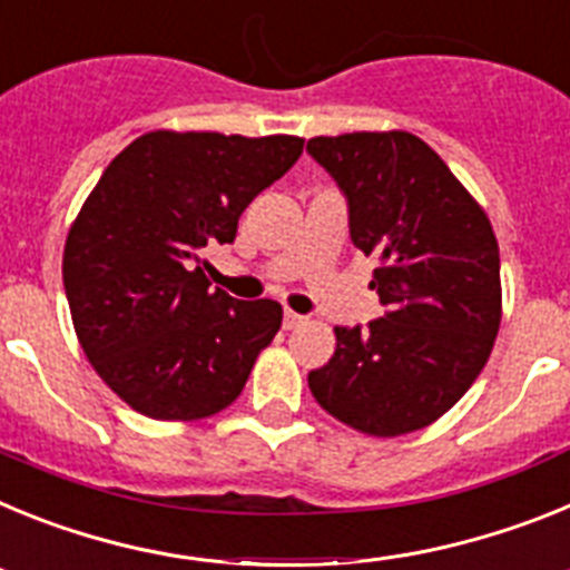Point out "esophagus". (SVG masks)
<instances>
[{"instance_id": "34e87169", "label": "esophagus", "mask_w": 570, "mask_h": 570, "mask_svg": "<svg viewBox=\"0 0 570 570\" xmlns=\"http://www.w3.org/2000/svg\"><path fill=\"white\" fill-rule=\"evenodd\" d=\"M302 322H305V316L294 314V311H285V320H282V325H285V331H294V328H299Z\"/></svg>"}]
</instances>
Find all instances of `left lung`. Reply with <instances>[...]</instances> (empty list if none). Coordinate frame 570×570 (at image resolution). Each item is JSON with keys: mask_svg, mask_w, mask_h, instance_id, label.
<instances>
[{"mask_svg": "<svg viewBox=\"0 0 570 570\" xmlns=\"http://www.w3.org/2000/svg\"><path fill=\"white\" fill-rule=\"evenodd\" d=\"M308 154L347 196L351 239L374 256L385 316L334 328L314 400L367 436L431 425L485 367L502 320L500 245L482 205L407 130L314 136Z\"/></svg>", "mask_w": 570, "mask_h": 570, "instance_id": "left-lung-1", "label": "left lung"}]
</instances>
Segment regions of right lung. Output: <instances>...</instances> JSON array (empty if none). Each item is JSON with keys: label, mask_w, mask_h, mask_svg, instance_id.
<instances>
[{"label": "right lung", "mask_w": 570, "mask_h": 570, "mask_svg": "<svg viewBox=\"0 0 570 570\" xmlns=\"http://www.w3.org/2000/svg\"><path fill=\"white\" fill-rule=\"evenodd\" d=\"M305 139L150 130L99 176L65 239L62 279L85 356L134 411L219 414L282 325L274 299L210 288L203 250L299 159Z\"/></svg>", "instance_id": "add662e5"}]
</instances>
